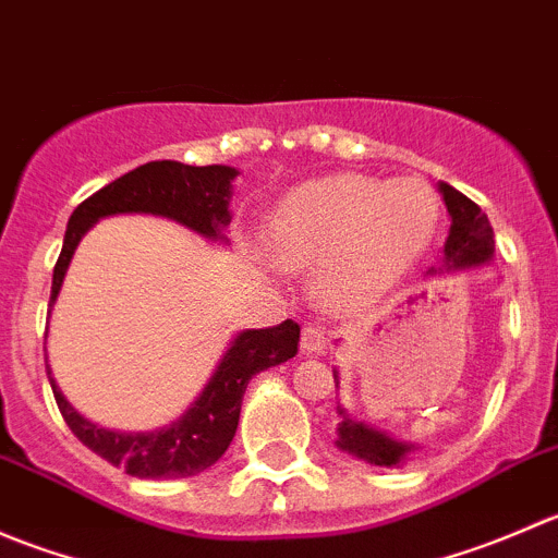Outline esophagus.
I'll return each instance as SVG.
<instances>
[{
	"label": "esophagus",
	"mask_w": 558,
	"mask_h": 558,
	"mask_svg": "<svg viewBox=\"0 0 558 558\" xmlns=\"http://www.w3.org/2000/svg\"><path fill=\"white\" fill-rule=\"evenodd\" d=\"M302 351L305 353H324L326 345H329V337H326V331L320 329V326L315 324H305L302 326Z\"/></svg>",
	"instance_id": "obj_1"
}]
</instances>
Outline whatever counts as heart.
Segmentation results:
<instances>
[{
  "label": "heart",
  "instance_id": "heart-1",
  "mask_svg": "<svg viewBox=\"0 0 558 558\" xmlns=\"http://www.w3.org/2000/svg\"><path fill=\"white\" fill-rule=\"evenodd\" d=\"M440 223V202L418 178L340 172L307 180L278 202L267 243L286 269H315L324 305L367 311L415 267Z\"/></svg>",
  "mask_w": 558,
  "mask_h": 558
}]
</instances>
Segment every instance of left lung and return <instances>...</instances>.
I'll use <instances>...</instances> for the list:
<instances>
[{
    "label": "left lung",
    "mask_w": 558,
    "mask_h": 558,
    "mask_svg": "<svg viewBox=\"0 0 558 558\" xmlns=\"http://www.w3.org/2000/svg\"><path fill=\"white\" fill-rule=\"evenodd\" d=\"M442 202L448 207V216H451V229H448L446 247H442V267L446 269H470V267H483V264L492 262L494 256V229L488 223L486 213L475 205L472 199H466L461 191H456L453 185L440 183ZM435 272V269H432ZM337 380V369H335ZM340 424H337V448L356 459L367 461V464L378 466H402L410 451H415V446L410 442H397L393 437H388L386 432L373 429V426L362 424V421H353L345 410L340 408Z\"/></svg>",
    "instance_id": "left-lung-1"
}]
</instances>
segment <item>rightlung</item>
<instances>
[{
	"mask_svg": "<svg viewBox=\"0 0 558 558\" xmlns=\"http://www.w3.org/2000/svg\"><path fill=\"white\" fill-rule=\"evenodd\" d=\"M234 178H238V170L223 165L191 167L180 161H148L107 183L97 194L81 202L70 216L64 245L53 267L50 307L59 296L77 243L105 216L148 213V216L183 223L207 240H227L223 229L232 221L229 199H232ZM296 345H300V324L291 318L269 329L240 331L191 408L170 426L154 432H112L92 424L66 402L48 362H45V369H48L56 404L72 435L83 446L102 456L112 466H123L126 475L167 481V477L199 475L227 453L238 432L247 380L262 369L294 359Z\"/></svg>",
	"mask_w": 558,
	"mask_h": 558,
	"instance_id": "1",
	"label": "right lung"
}]
</instances>
